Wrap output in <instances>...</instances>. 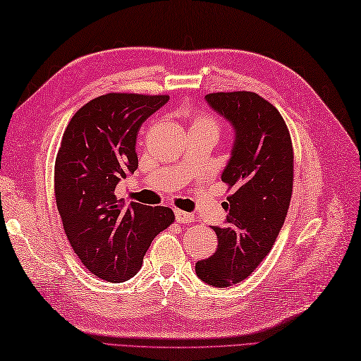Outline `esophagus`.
I'll return each instance as SVG.
<instances>
[{"instance_id": "34e87169", "label": "esophagus", "mask_w": 361, "mask_h": 361, "mask_svg": "<svg viewBox=\"0 0 361 361\" xmlns=\"http://www.w3.org/2000/svg\"><path fill=\"white\" fill-rule=\"evenodd\" d=\"M175 220L178 221V224H190V221L194 220V216L190 212H185V211H180V209H175Z\"/></svg>"}]
</instances>
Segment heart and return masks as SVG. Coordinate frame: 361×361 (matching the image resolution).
I'll list each match as a JSON object with an SVG mask.
<instances>
[{
  "label": "heart",
  "mask_w": 361,
  "mask_h": 361,
  "mask_svg": "<svg viewBox=\"0 0 361 361\" xmlns=\"http://www.w3.org/2000/svg\"><path fill=\"white\" fill-rule=\"evenodd\" d=\"M192 128H200V130H211V132L217 133L219 132V126L217 121L211 118L209 114L204 113H198L195 114V118L192 119Z\"/></svg>",
  "instance_id": "1"
}]
</instances>
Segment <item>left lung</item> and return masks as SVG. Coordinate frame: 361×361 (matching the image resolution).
Instances as JSON below:
<instances>
[{
    "mask_svg": "<svg viewBox=\"0 0 361 361\" xmlns=\"http://www.w3.org/2000/svg\"><path fill=\"white\" fill-rule=\"evenodd\" d=\"M226 119L234 140L221 181L233 188L224 226H212L217 250L195 264L209 286L225 288L243 281L270 252L286 220L293 189V149L281 113L250 91L204 96Z\"/></svg>",
    "mask_w": 361,
    "mask_h": 361,
    "instance_id": "1",
    "label": "left lung"
}]
</instances>
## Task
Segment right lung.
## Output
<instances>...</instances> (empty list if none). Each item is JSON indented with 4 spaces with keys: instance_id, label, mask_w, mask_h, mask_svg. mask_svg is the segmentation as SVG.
Here are the masks:
<instances>
[{
    "instance_id": "1",
    "label": "right lung",
    "mask_w": 361,
    "mask_h": 361,
    "mask_svg": "<svg viewBox=\"0 0 361 361\" xmlns=\"http://www.w3.org/2000/svg\"><path fill=\"white\" fill-rule=\"evenodd\" d=\"M169 96L109 93L71 118L56 158L54 188L65 234L97 278L124 282L140 271L152 240L172 224L164 206L118 200L114 189L137 169L142 122Z\"/></svg>"
}]
</instances>
